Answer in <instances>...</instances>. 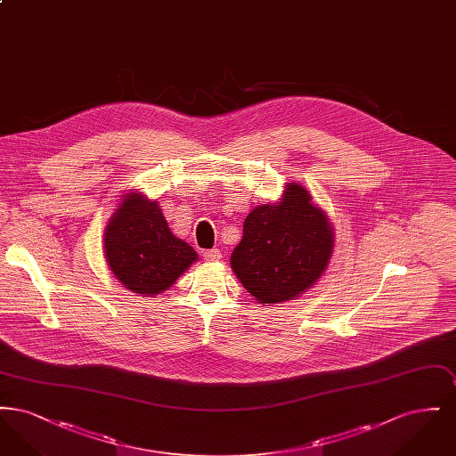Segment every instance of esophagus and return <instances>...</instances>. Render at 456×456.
I'll return each instance as SVG.
<instances>
[{"instance_id": "1", "label": "esophagus", "mask_w": 456, "mask_h": 456, "mask_svg": "<svg viewBox=\"0 0 456 456\" xmlns=\"http://www.w3.org/2000/svg\"><path fill=\"white\" fill-rule=\"evenodd\" d=\"M203 258L207 261H218L222 258V253H220V249H217V248L207 249V251H203Z\"/></svg>"}]
</instances>
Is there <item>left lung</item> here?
<instances>
[{"label": "left lung", "mask_w": 456, "mask_h": 456, "mask_svg": "<svg viewBox=\"0 0 456 456\" xmlns=\"http://www.w3.org/2000/svg\"><path fill=\"white\" fill-rule=\"evenodd\" d=\"M333 251L325 212L290 183L275 205L256 207L242 227L231 265L244 289L260 303L296 299L323 275Z\"/></svg>", "instance_id": "8db88e82"}]
</instances>
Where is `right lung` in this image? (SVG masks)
I'll return each instance as SVG.
<instances>
[{"mask_svg": "<svg viewBox=\"0 0 456 456\" xmlns=\"http://www.w3.org/2000/svg\"><path fill=\"white\" fill-rule=\"evenodd\" d=\"M104 251L112 273L136 294L169 289L190 268L195 249L174 238L157 201L130 193L109 220Z\"/></svg>", "mask_w": 456, "mask_h": 456, "instance_id": "obj_1", "label": "right lung"}]
</instances>
